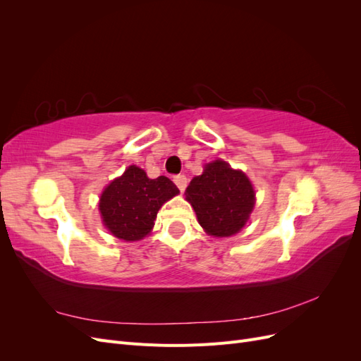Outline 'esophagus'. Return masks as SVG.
<instances>
[{
	"mask_svg": "<svg viewBox=\"0 0 361 361\" xmlns=\"http://www.w3.org/2000/svg\"><path fill=\"white\" fill-rule=\"evenodd\" d=\"M173 180H174V183L178 185V188L180 191H185V188H187L188 180H187V176H183V174H178V176L173 178Z\"/></svg>",
	"mask_w": 361,
	"mask_h": 361,
	"instance_id": "obj_1",
	"label": "esophagus"
}]
</instances>
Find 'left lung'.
Here are the masks:
<instances>
[{
    "mask_svg": "<svg viewBox=\"0 0 361 361\" xmlns=\"http://www.w3.org/2000/svg\"><path fill=\"white\" fill-rule=\"evenodd\" d=\"M185 200L194 207L207 235L224 238L245 226L255 207L256 192L245 173L215 159L206 164L200 176L192 178Z\"/></svg>",
    "mask_w": 361,
    "mask_h": 361,
    "instance_id": "left-lung-1",
    "label": "left lung"
}]
</instances>
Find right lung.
I'll return each instance as SVG.
<instances>
[{
	"label": "right lung",
	"mask_w": 361,
	"mask_h": 361,
	"mask_svg": "<svg viewBox=\"0 0 361 361\" xmlns=\"http://www.w3.org/2000/svg\"><path fill=\"white\" fill-rule=\"evenodd\" d=\"M178 194V187L169 178L150 179L143 169L129 166L101 194L104 226L126 243L140 241L150 233L161 206Z\"/></svg>",
	"instance_id": "add662e5"
}]
</instances>
